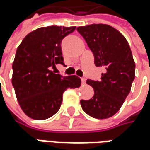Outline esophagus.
I'll use <instances>...</instances> for the list:
<instances>
[{
    "mask_svg": "<svg viewBox=\"0 0 150 150\" xmlns=\"http://www.w3.org/2000/svg\"><path fill=\"white\" fill-rule=\"evenodd\" d=\"M81 80H82V83H83V84H84V83H86V79H85V78H83H83H81Z\"/></svg>",
    "mask_w": 150,
    "mask_h": 150,
    "instance_id": "34e87169",
    "label": "esophagus"
}]
</instances>
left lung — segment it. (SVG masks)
<instances>
[{
  "instance_id": "left-lung-1",
  "label": "left lung",
  "mask_w": 150,
  "mask_h": 150,
  "mask_svg": "<svg viewBox=\"0 0 150 150\" xmlns=\"http://www.w3.org/2000/svg\"><path fill=\"white\" fill-rule=\"evenodd\" d=\"M76 30L92 51L96 67L105 68L100 82L86 81L92 86L94 95L80 101L82 108L94 118H109L121 108L135 77L131 48L120 32L108 25L93 24Z\"/></svg>"
}]
</instances>
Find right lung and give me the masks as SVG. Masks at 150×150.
<instances>
[{
  "instance_id": "1",
  "label": "right lung",
  "mask_w": 150,
  "mask_h": 150,
  "mask_svg": "<svg viewBox=\"0 0 150 150\" xmlns=\"http://www.w3.org/2000/svg\"><path fill=\"white\" fill-rule=\"evenodd\" d=\"M74 30L76 26L40 27L29 33L18 47L11 82L21 109L30 118L44 120L55 115L64 91L80 87L78 76H62L50 70L64 64L61 41Z\"/></svg>"
}]
</instances>
